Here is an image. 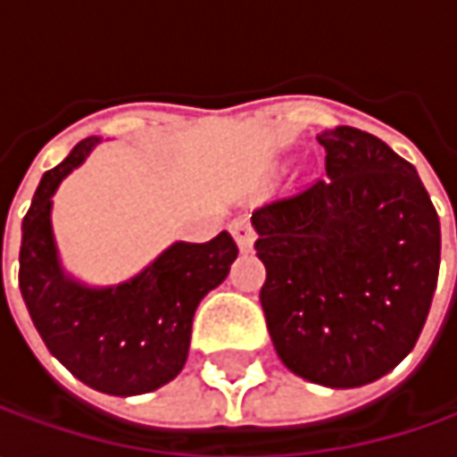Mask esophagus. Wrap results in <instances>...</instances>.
Segmentation results:
<instances>
[{
  "label": "esophagus",
  "mask_w": 457,
  "mask_h": 457,
  "mask_svg": "<svg viewBox=\"0 0 457 457\" xmlns=\"http://www.w3.org/2000/svg\"><path fill=\"white\" fill-rule=\"evenodd\" d=\"M234 237H237V244L241 252H252V244H254V231H252V226L237 223V226H234Z\"/></svg>",
  "instance_id": "esophagus-1"
}]
</instances>
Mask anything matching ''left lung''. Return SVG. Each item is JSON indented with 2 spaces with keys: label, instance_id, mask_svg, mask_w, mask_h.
I'll return each instance as SVG.
<instances>
[{
  "label": "left lung",
  "instance_id": "1",
  "mask_svg": "<svg viewBox=\"0 0 457 457\" xmlns=\"http://www.w3.org/2000/svg\"><path fill=\"white\" fill-rule=\"evenodd\" d=\"M328 178L254 211L259 300L292 374L371 384L414 348L440 272V219L417 170L378 137L323 132Z\"/></svg>",
  "mask_w": 457,
  "mask_h": 457
}]
</instances>
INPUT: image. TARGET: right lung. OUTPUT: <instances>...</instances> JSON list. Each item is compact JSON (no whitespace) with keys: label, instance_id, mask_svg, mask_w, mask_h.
<instances>
[{"label":"right lung","instance_id":"obj_1","mask_svg":"<svg viewBox=\"0 0 457 457\" xmlns=\"http://www.w3.org/2000/svg\"><path fill=\"white\" fill-rule=\"evenodd\" d=\"M96 142H79L37 185L22 219L20 292L47 351L73 377L104 395H147L183 371L195 307L226 279L238 246L226 231L205 244L178 241L145 272L106 290L65 277L50 228V198Z\"/></svg>","mask_w":457,"mask_h":457}]
</instances>
